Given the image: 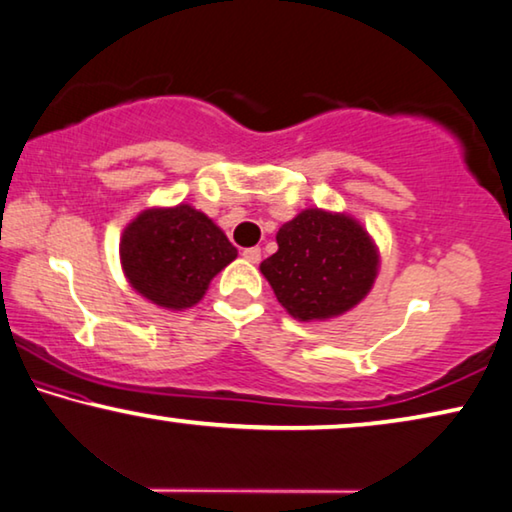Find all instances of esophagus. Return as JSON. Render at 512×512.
Segmentation results:
<instances>
[{
  "mask_svg": "<svg viewBox=\"0 0 512 512\" xmlns=\"http://www.w3.org/2000/svg\"><path fill=\"white\" fill-rule=\"evenodd\" d=\"M243 259H246V262H250V264H257L259 262V259H262V248H246V250H243Z\"/></svg>",
  "mask_w": 512,
  "mask_h": 512,
  "instance_id": "34e87169",
  "label": "esophagus"
}]
</instances>
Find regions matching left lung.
I'll return each instance as SVG.
<instances>
[{"instance_id":"1","label":"left lung","mask_w":512,"mask_h":512,"mask_svg":"<svg viewBox=\"0 0 512 512\" xmlns=\"http://www.w3.org/2000/svg\"><path fill=\"white\" fill-rule=\"evenodd\" d=\"M276 241L278 253L259 269L282 308L301 322L342 315L375 282L377 250L368 232L342 213L305 209L280 227Z\"/></svg>"}]
</instances>
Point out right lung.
Listing matches in <instances>:
<instances>
[{
    "label": "right lung",
    "mask_w": 512,
    "mask_h": 512,
    "mask_svg": "<svg viewBox=\"0 0 512 512\" xmlns=\"http://www.w3.org/2000/svg\"><path fill=\"white\" fill-rule=\"evenodd\" d=\"M121 266L144 299L160 308H190L211 278L236 257L220 227L188 204L142 211L121 236Z\"/></svg>",
    "instance_id": "1"
}]
</instances>
